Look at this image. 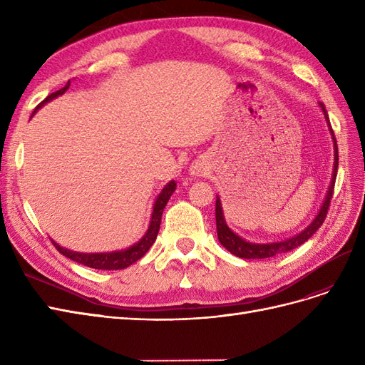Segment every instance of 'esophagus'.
<instances>
[{
    "mask_svg": "<svg viewBox=\"0 0 365 365\" xmlns=\"http://www.w3.org/2000/svg\"><path fill=\"white\" fill-rule=\"evenodd\" d=\"M190 175H193V176H201V173L204 172V165L201 164V163H193L192 165H190Z\"/></svg>",
    "mask_w": 365,
    "mask_h": 365,
    "instance_id": "34e87169",
    "label": "esophagus"
}]
</instances>
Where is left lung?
<instances>
[{
	"label": "left lung",
	"instance_id": "8db88e82",
	"mask_svg": "<svg viewBox=\"0 0 365 365\" xmlns=\"http://www.w3.org/2000/svg\"><path fill=\"white\" fill-rule=\"evenodd\" d=\"M319 108H322V111L324 114L326 118V123L329 126V132L330 135H332L334 140V172H332V180H330L329 184V189L326 193V197L323 201V205L319 207L317 216L314 217V220L311 224H309L303 231L300 233L289 237V239H284V240H279V242H269V244H254V242H248L245 239H242L239 235H236L233 230H231L227 222H225V216H224V210H222V204H220L219 196H216V230H217V239L220 244H222L224 248H227L231 254H235V256L240 257V259H268V257H274L277 256V254L282 252H288L297 247L303 245L304 242L312 237L315 231L323 225L326 215H327V210L330 205V200H332V195H334V185H335V180H336V170H338V146H336V140L334 135V130L332 126H330V121H329V115L323 103H319Z\"/></svg>",
	"mask_w": 365,
	"mask_h": 365
}]
</instances>
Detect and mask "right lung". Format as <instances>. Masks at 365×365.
<instances>
[{
    "mask_svg": "<svg viewBox=\"0 0 365 365\" xmlns=\"http://www.w3.org/2000/svg\"><path fill=\"white\" fill-rule=\"evenodd\" d=\"M70 83L71 82L68 81L67 85H65L63 88H61L59 91L47 96L46 101L41 102L36 106V111H38L41 106L46 105L47 102L53 101V98L62 96L70 88ZM35 113H33V114H35ZM175 189H176V182L175 181H169L168 184L163 187V190L157 196L155 202H153L150 222H149V227H148V231L145 233V236H143L137 242V244H134V245L126 248V250L113 251V252H77V251H73V250L61 247L54 240H51L53 245L56 247L58 251L61 254H63L65 257H68V259H71V260H74L77 263H82V264H85V267H90V268H94V269H108V271L109 269H125V268L129 267V264L135 263L137 260H140L143 256H145V254L148 252V250L152 247L153 242H155L157 235H158V231H160L163 210H164L165 204H168V201L170 200V196L175 192Z\"/></svg>",
    "mask_w": 365,
    "mask_h": 365,
    "instance_id": "1",
    "label": "right lung"
}]
</instances>
